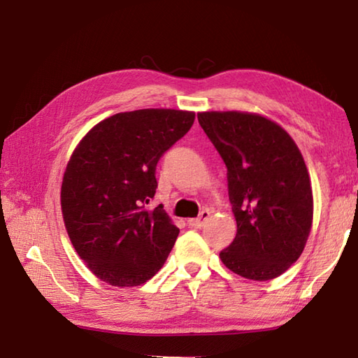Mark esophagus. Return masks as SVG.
Masks as SVG:
<instances>
[{"instance_id":"34e87169","label":"esophagus","mask_w":358,"mask_h":358,"mask_svg":"<svg viewBox=\"0 0 358 358\" xmlns=\"http://www.w3.org/2000/svg\"><path fill=\"white\" fill-rule=\"evenodd\" d=\"M210 217V211L208 210H202L201 215L198 217H194V220H188V224L192 225L194 229H201L203 224L207 222V220Z\"/></svg>"}]
</instances>
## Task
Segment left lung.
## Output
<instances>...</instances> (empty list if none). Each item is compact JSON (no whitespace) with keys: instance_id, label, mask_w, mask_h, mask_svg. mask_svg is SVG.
Segmentation results:
<instances>
[{"instance_id":"8db88e82","label":"left lung","mask_w":358,"mask_h":358,"mask_svg":"<svg viewBox=\"0 0 358 358\" xmlns=\"http://www.w3.org/2000/svg\"><path fill=\"white\" fill-rule=\"evenodd\" d=\"M198 120L227 166L238 225L220 258L247 280H273L301 257L312 227L313 196L301 151L264 115L206 111Z\"/></svg>"}]
</instances>
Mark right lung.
<instances>
[{
  "label": "right lung",
  "mask_w": 358,
  "mask_h": 358,
  "mask_svg": "<svg viewBox=\"0 0 358 358\" xmlns=\"http://www.w3.org/2000/svg\"><path fill=\"white\" fill-rule=\"evenodd\" d=\"M193 111L119 113L87 131L62 182L64 227L78 257L109 286L147 282L169 258L179 229L162 206L150 210L164 152L184 137Z\"/></svg>",
  "instance_id": "right-lung-1"
}]
</instances>
